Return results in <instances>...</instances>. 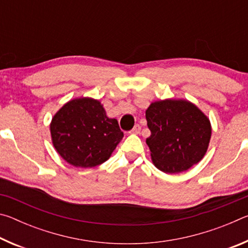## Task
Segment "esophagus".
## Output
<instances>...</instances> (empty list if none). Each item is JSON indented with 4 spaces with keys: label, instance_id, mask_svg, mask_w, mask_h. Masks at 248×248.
<instances>
[{
    "label": "esophagus",
    "instance_id": "34e87169",
    "mask_svg": "<svg viewBox=\"0 0 248 248\" xmlns=\"http://www.w3.org/2000/svg\"><path fill=\"white\" fill-rule=\"evenodd\" d=\"M140 131H141V127H140V124H136L133 127V129L131 130V131H130V133H133V134H138V133H140Z\"/></svg>",
    "mask_w": 248,
    "mask_h": 248
}]
</instances>
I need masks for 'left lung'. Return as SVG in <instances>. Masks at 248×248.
<instances>
[{"mask_svg": "<svg viewBox=\"0 0 248 248\" xmlns=\"http://www.w3.org/2000/svg\"><path fill=\"white\" fill-rule=\"evenodd\" d=\"M151 136L146 139L151 158L159 170L178 174L199 163L211 139V124L186 99L156 100L145 111Z\"/></svg>", "mask_w": 248, "mask_h": 248, "instance_id": "obj_1", "label": "left lung"}]
</instances>
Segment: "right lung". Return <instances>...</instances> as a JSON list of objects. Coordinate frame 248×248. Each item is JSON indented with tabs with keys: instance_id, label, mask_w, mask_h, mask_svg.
Returning <instances> with one entry per match:
<instances>
[{
	"instance_id": "right-lung-1",
	"label": "right lung",
	"mask_w": 248,
	"mask_h": 248,
	"mask_svg": "<svg viewBox=\"0 0 248 248\" xmlns=\"http://www.w3.org/2000/svg\"><path fill=\"white\" fill-rule=\"evenodd\" d=\"M50 133L59 155L81 169L106 162L124 138L117 119L107 117L102 103L91 97L65 103L52 117Z\"/></svg>"
}]
</instances>
